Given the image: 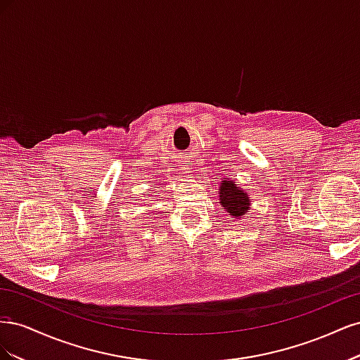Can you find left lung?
<instances>
[{
	"mask_svg": "<svg viewBox=\"0 0 360 360\" xmlns=\"http://www.w3.org/2000/svg\"><path fill=\"white\" fill-rule=\"evenodd\" d=\"M219 204L224 207L226 213H230L233 217H240L249 210V197L248 193L238 188L236 181L224 180L219 188Z\"/></svg>",
	"mask_w": 360,
	"mask_h": 360,
	"instance_id": "left-lung-1",
	"label": "left lung"
}]
</instances>
